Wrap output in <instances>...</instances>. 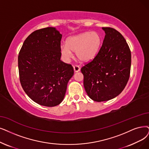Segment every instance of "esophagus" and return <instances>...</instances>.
Instances as JSON below:
<instances>
[{"label":"esophagus","mask_w":149,"mask_h":149,"mask_svg":"<svg viewBox=\"0 0 149 149\" xmlns=\"http://www.w3.org/2000/svg\"><path fill=\"white\" fill-rule=\"evenodd\" d=\"M73 69L74 72H78V71H80V68L78 65H74V66H73Z\"/></svg>","instance_id":"obj_1"}]
</instances>
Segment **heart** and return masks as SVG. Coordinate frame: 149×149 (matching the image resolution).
Wrapping results in <instances>:
<instances>
[{
  "label": "heart",
  "mask_w": 149,
  "mask_h": 149,
  "mask_svg": "<svg viewBox=\"0 0 149 149\" xmlns=\"http://www.w3.org/2000/svg\"><path fill=\"white\" fill-rule=\"evenodd\" d=\"M103 37L98 32H85L67 38L66 45L61 46V52L65 59L76 57L81 62L92 61L98 54L103 43Z\"/></svg>",
  "instance_id": "1"
}]
</instances>
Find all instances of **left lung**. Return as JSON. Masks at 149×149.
Returning <instances> with one entry per match:
<instances>
[{
	"mask_svg": "<svg viewBox=\"0 0 149 149\" xmlns=\"http://www.w3.org/2000/svg\"><path fill=\"white\" fill-rule=\"evenodd\" d=\"M106 35L97 56L81 69L88 96L95 102L118 96L130 78L132 56L122 35L116 29L102 27Z\"/></svg>",
	"mask_w": 149,
	"mask_h": 149,
	"instance_id": "left-lung-1",
	"label": "left lung"
}]
</instances>
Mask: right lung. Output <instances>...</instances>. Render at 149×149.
Segmentation results:
<instances>
[{"label": "right lung", "mask_w": 149, "mask_h": 149, "mask_svg": "<svg viewBox=\"0 0 149 149\" xmlns=\"http://www.w3.org/2000/svg\"><path fill=\"white\" fill-rule=\"evenodd\" d=\"M62 37L55 27L37 30L29 35L19 53L21 86L28 97L40 105L60 104L74 74L73 67L61 61Z\"/></svg>", "instance_id": "add662e5"}]
</instances>
